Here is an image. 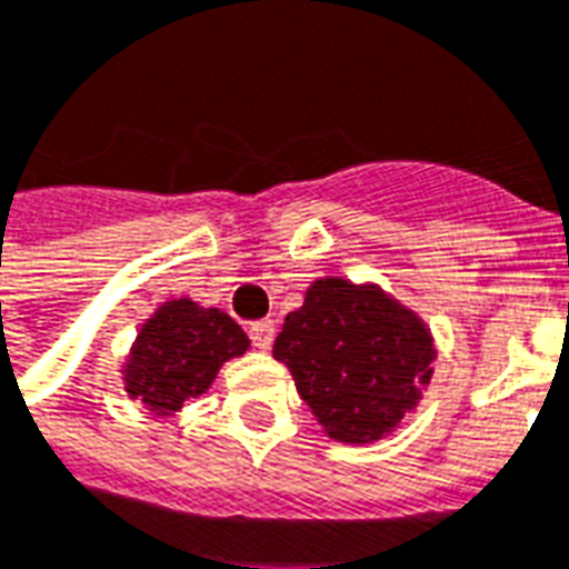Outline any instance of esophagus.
Masks as SVG:
<instances>
[{
  "instance_id": "obj_1",
  "label": "esophagus",
  "mask_w": 569,
  "mask_h": 569,
  "mask_svg": "<svg viewBox=\"0 0 569 569\" xmlns=\"http://www.w3.org/2000/svg\"><path fill=\"white\" fill-rule=\"evenodd\" d=\"M274 333H277V325L271 319H262V322L250 325V340L259 352H268L271 349V342H274Z\"/></svg>"
}]
</instances>
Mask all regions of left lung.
Returning <instances> with one entry per match:
<instances>
[{"mask_svg": "<svg viewBox=\"0 0 569 569\" xmlns=\"http://www.w3.org/2000/svg\"><path fill=\"white\" fill-rule=\"evenodd\" d=\"M274 358L331 439L370 445L420 402L436 346L420 316L376 283L322 277L286 316Z\"/></svg>", "mask_w": 569, "mask_h": 569, "instance_id": "1", "label": "left lung"}]
</instances>
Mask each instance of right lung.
I'll return each mask as SVG.
<instances>
[{
	"mask_svg": "<svg viewBox=\"0 0 569 569\" xmlns=\"http://www.w3.org/2000/svg\"><path fill=\"white\" fill-rule=\"evenodd\" d=\"M250 349L241 325L217 307H199L190 298L160 303L142 325L124 363V390L130 400L160 418L176 415L211 388L217 370L229 358Z\"/></svg>",
	"mask_w": 569,
	"mask_h": 569,
	"instance_id": "right-lung-1",
	"label": "right lung"
}]
</instances>
